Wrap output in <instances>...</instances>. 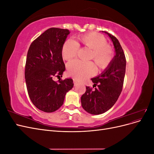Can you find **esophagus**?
Returning <instances> with one entry per match:
<instances>
[{
	"label": "esophagus",
	"instance_id": "obj_1",
	"mask_svg": "<svg viewBox=\"0 0 154 154\" xmlns=\"http://www.w3.org/2000/svg\"><path fill=\"white\" fill-rule=\"evenodd\" d=\"M73 83H74V85H77L78 84V82L76 81V80H73Z\"/></svg>",
	"mask_w": 154,
	"mask_h": 154
}]
</instances>
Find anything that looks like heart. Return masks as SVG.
I'll return each mask as SVG.
<instances>
[{
	"mask_svg": "<svg viewBox=\"0 0 154 154\" xmlns=\"http://www.w3.org/2000/svg\"><path fill=\"white\" fill-rule=\"evenodd\" d=\"M80 46L92 49L90 58L94 60L101 69H106L114 58L112 48L107 44V41L103 35L95 32L79 35L75 42L66 40L62 48V57L66 60L76 57ZM96 71V66L93 62H83L75 60L67 64L68 74L79 81L94 75Z\"/></svg>",
	"mask_w": 154,
	"mask_h": 154,
	"instance_id": "1",
	"label": "heart"
}]
</instances>
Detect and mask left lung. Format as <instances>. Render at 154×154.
I'll list each match as a JSON object with an SVG mask.
<instances>
[{"instance_id": "obj_1", "label": "left lung", "mask_w": 154, "mask_h": 154, "mask_svg": "<svg viewBox=\"0 0 154 154\" xmlns=\"http://www.w3.org/2000/svg\"><path fill=\"white\" fill-rule=\"evenodd\" d=\"M104 32L112 41L116 55L100 75L91 79L94 89L86 87V91L81 97L83 109L94 115L105 112L117 101L122 91L126 70L125 55L118 40L109 32Z\"/></svg>"}]
</instances>
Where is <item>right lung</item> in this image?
Wrapping results in <instances>:
<instances>
[{"mask_svg":"<svg viewBox=\"0 0 154 154\" xmlns=\"http://www.w3.org/2000/svg\"><path fill=\"white\" fill-rule=\"evenodd\" d=\"M68 29L51 27L31 44L25 66L27 90L32 103L45 112L57 110L63 103L66 93L73 87L71 78L58 82L54 76H62L66 67L62 48Z\"/></svg>","mask_w":154,"mask_h":154,"instance_id":"obj_1","label":"right lung"}]
</instances>
